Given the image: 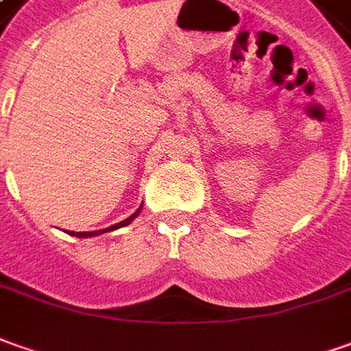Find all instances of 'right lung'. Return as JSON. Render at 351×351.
I'll use <instances>...</instances> for the list:
<instances>
[{
	"label": "right lung",
	"mask_w": 351,
	"mask_h": 351,
	"mask_svg": "<svg viewBox=\"0 0 351 351\" xmlns=\"http://www.w3.org/2000/svg\"><path fill=\"white\" fill-rule=\"evenodd\" d=\"M141 210H143V204L141 206L137 208L135 210L134 214L130 217H125L124 221H120V223H114V226H110V227H106V229H99V231H84V233H74V231H70L69 235H76L80 237V239H88V237H97V235H103V233H108V231H116V229H120V227H125V226H130L132 221H134L135 217L139 216L141 214Z\"/></svg>",
	"instance_id": "obj_1"
}]
</instances>
